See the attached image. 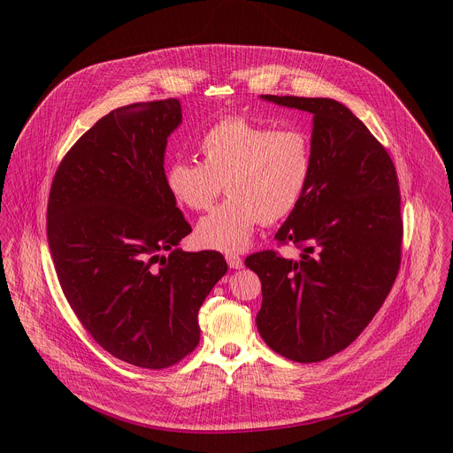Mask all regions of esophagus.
Here are the masks:
<instances>
[{
    "label": "esophagus",
    "instance_id": "esophagus-1",
    "mask_svg": "<svg viewBox=\"0 0 453 453\" xmlns=\"http://www.w3.org/2000/svg\"><path fill=\"white\" fill-rule=\"evenodd\" d=\"M226 262L229 265V269H242L243 267V262H242V257L238 254H227Z\"/></svg>",
    "mask_w": 453,
    "mask_h": 453
}]
</instances>
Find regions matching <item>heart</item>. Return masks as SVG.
<instances>
[{
  "instance_id": "heart-1",
  "label": "heart",
  "mask_w": 453,
  "mask_h": 453,
  "mask_svg": "<svg viewBox=\"0 0 453 453\" xmlns=\"http://www.w3.org/2000/svg\"><path fill=\"white\" fill-rule=\"evenodd\" d=\"M203 163L175 159L166 170L173 199L196 211L208 210L220 196L227 199L197 224L203 247L238 252L256 226L276 224L303 201L313 173L310 138L297 128L274 131L247 118H222L199 140Z\"/></svg>"
}]
</instances>
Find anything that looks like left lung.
I'll return each mask as SVG.
<instances>
[{"label":"left lung","mask_w":453,"mask_h":453,"mask_svg":"<svg viewBox=\"0 0 453 453\" xmlns=\"http://www.w3.org/2000/svg\"><path fill=\"white\" fill-rule=\"evenodd\" d=\"M313 114V173L278 242L303 243L299 260L274 250L245 257L262 281L256 326L294 362H319L348 348L383 304L400 269L403 224L395 165L341 102L262 95Z\"/></svg>","instance_id":"8db88e82"}]
</instances>
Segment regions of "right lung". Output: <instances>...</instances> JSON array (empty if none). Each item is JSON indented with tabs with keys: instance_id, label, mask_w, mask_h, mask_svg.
<instances>
[{
	"instance_id": "1",
	"label": "right lung",
	"mask_w": 453,
	"mask_h": 453,
	"mask_svg": "<svg viewBox=\"0 0 453 453\" xmlns=\"http://www.w3.org/2000/svg\"><path fill=\"white\" fill-rule=\"evenodd\" d=\"M180 121L177 98L111 111L62 159L48 201L64 296L105 351L145 369L196 349L199 310L227 273L217 250L175 249L191 233L165 179L166 143Z\"/></svg>"
}]
</instances>
